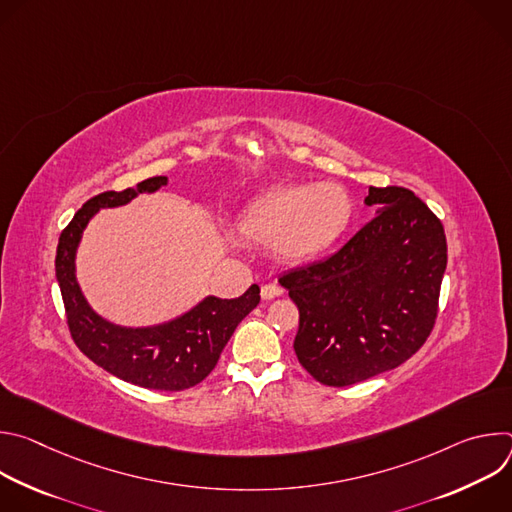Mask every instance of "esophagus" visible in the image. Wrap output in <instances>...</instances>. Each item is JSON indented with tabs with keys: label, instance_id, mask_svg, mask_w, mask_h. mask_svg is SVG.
Segmentation results:
<instances>
[{
	"label": "esophagus",
	"instance_id": "obj_1",
	"mask_svg": "<svg viewBox=\"0 0 512 512\" xmlns=\"http://www.w3.org/2000/svg\"><path fill=\"white\" fill-rule=\"evenodd\" d=\"M279 296H283V289L279 285H273V283L261 285V298L263 300H273V298H279Z\"/></svg>",
	"mask_w": 512,
	"mask_h": 512
}]
</instances>
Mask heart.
<instances>
[{"instance_id":"heart-1","label":"heart","mask_w":512,"mask_h":512,"mask_svg":"<svg viewBox=\"0 0 512 512\" xmlns=\"http://www.w3.org/2000/svg\"><path fill=\"white\" fill-rule=\"evenodd\" d=\"M352 218V200L336 182L285 184L251 200L239 216L243 239L306 261L332 247Z\"/></svg>"}]
</instances>
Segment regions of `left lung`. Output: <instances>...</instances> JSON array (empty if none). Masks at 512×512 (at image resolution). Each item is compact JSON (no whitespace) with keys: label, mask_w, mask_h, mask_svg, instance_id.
Instances as JSON below:
<instances>
[{"label":"left lung","mask_w":512,"mask_h":512,"mask_svg":"<svg viewBox=\"0 0 512 512\" xmlns=\"http://www.w3.org/2000/svg\"><path fill=\"white\" fill-rule=\"evenodd\" d=\"M373 221L324 261L279 283L300 310L294 350L322 385L397 369L429 338L448 263L440 218L409 188H369Z\"/></svg>","instance_id":"left-lung-1"}]
</instances>
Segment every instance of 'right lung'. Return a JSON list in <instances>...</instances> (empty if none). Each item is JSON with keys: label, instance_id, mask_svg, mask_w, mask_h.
I'll return each instance as SVG.
<instances>
[{"label": "right lung", "instance_id": "obj_1", "mask_svg": "<svg viewBox=\"0 0 512 512\" xmlns=\"http://www.w3.org/2000/svg\"><path fill=\"white\" fill-rule=\"evenodd\" d=\"M166 184L154 176L125 188L107 190L87 200L64 227L56 249V279L64 302L68 332L95 364L117 379L154 391H184L204 381L216 367L239 322L257 308L259 285L241 298H206L192 312L158 328H119L99 318L85 302L75 279V251L89 218L103 206H119Z\"/></svg>", "mask_w": 512, "mask_h": 512}]
</instances>
